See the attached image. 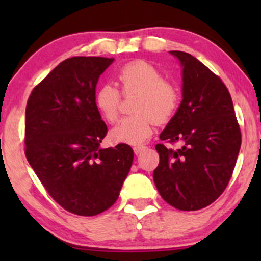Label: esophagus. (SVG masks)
Instances as JSON below:
<instances>
[{
    "mask_svg": "<svg viewBox=\"0 0 261 261\" xmlns=\"http://www.w3.org/2000/svg\"><path fill=\"white\" fill-rule=\"evenodd\" d=\"M145 146H135L134 147V152H135V154H140L141 152L142 151H145Z\"/></svg>",
    "mask_w": 261,
    "mask_h": 261,
    "instance_id": "1",
    "label": "esophagus"
}]
</instances>
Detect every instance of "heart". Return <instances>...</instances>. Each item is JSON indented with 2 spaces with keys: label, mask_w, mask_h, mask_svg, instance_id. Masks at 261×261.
Here are the masks:
<instances>
[{
  "label": "heart",
  "mask_w": 261,
  "mask_h": 261,
  "mask_svg": "<svg viewBox=\"0 0 261 261\" xmlns=\"http://www.w3.org/2000/svg\"><path fill=\"white\" fill-rule=\"evenodd\" d=\"M118 81L125 95L139 93L135 101L136 115L121 119L110 131V139L115 142H143L151 136L157 122H167L174 116L179 107L178 89L164 80L163 73L153 65L136 60L124 65L118 72ZM120 92L112 83H106L95 94V104L108 122H114L119 116Z\"/></svg>",
  "instance_id": "obj_1"
}]
</instances>
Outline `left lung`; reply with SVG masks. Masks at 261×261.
Returning a JSON list of instances; mask_svg holds the SVG:
<instances>
[{"label": "left lung", "mask_w": 261, "mask_h": 261, "mask_svg": "<svg viewBox=\"0 0 261 261\" xmlns=\"http://www.w3.org/2000/svg\"><path fill=\"white\" fill-rule=\"evenodd\" d=\"M182 67V100L160 139L153 172L158 193L173 207L195 211L211 205L228 185L242 135L230 94L222 80L184 51H170Z\"/></svg>", "instance_id": "1"}]
</instances>
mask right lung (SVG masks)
Masks as SVG:
<instances>
[{
	"label": "right lung",
	"instance_id": "right-lung-1",
	"mask_svg": "<svg viewBox=\"0 0 261 261\" xmlns=\"http://www.w3.org/2000/svg\"><path fill=\"white\" fill-rule=\"evenodd\" d=\"M113 61L65 60L34 87L25 108L27 160L49 195L80 216L114 205L134 161L126 143L100 148L108 127L95 104V87Z\"/></svg>",
	"mask_w": 261,
	"mask_h": 261
}]
</instances>
